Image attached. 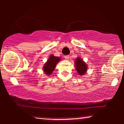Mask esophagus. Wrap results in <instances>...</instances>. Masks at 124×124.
Instances as JSON below:
<instances>
[{"mask_svg":"<svg viewBox=\"0 0 124 124\" xmlns=\"http://www.w3.org/2000/svg\"><path fill=\"white\" fill-rule=\"evenodd\" d=\"M64 57H65V58L66 59V60H69V55H65V56H64Z\"/></svg>","mask_w":124,"mask_h":124,"instance_id":"34e87169","label":"esophagus"}]
</instances>
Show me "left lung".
<instances>
[{
  "instance_id": "obj_1",
  "label": "left lung",
  "mask_w": 124,
  "mask_h": 124,
  "mask_svg": "<svg viewBox=\"0 0 124 124\" xmlns=\"http://www.w3.org/2000/svg\"><path fill=\"white\" fill-rule=\"evenodd\" d=\"M75 65H76V69L78 73L80 75H83L86 73L87 69V65L84 62V61L81 59L80 58H78L75 61Z\"/></svg>"
}]
</instances>
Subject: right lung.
Returning a JSON list of instances; mask_svg holds the SVG:
<instances>
[{"instance_id": "obj_1", "label": "right lung", "mask_w": 124, "mask_h": 124, "mask_svg": "<svg viewBox=\"0 0 124 124\" xmlns=\"http://www.w3.org/2000/svg\"><path fill=\"white\" fill-rule=\"evenodd\" d=\"M60 58L56 57V56H54L53 55L50 56L46 63H45V65H44L43 69L45 73L48 75H51L55 69L56 63L60 61Z\"/></svg>"}]
</instances>
